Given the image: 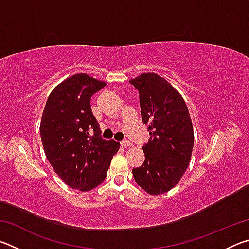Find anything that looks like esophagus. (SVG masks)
Masks as SVG:
<instances>
[{
    "label": "esophagus",
    "instance_id": "esophagus-1",
    "mask_svg": "<svg viewBox=\"0 0 249 249\" xmlns=\"http://www.w3.org/2000/svg\"><path fill=\"white\" fill-rule=\"evenodd\" d=\"M120 144H121L122 147H125V148H127V147L132 146V144H130V142H129V141H126V140L120 142Z\"/></svg>",
    "mask_w": 249,
    "mask_h": 249
}]
</instances>
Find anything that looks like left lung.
Here are the masks:
<instances>
[{
    "mask_svg": "<svg viewBox=\"0 0 249 249\" xmlns=\"http://www.w3.org/2000/svg\"><path fill=\"white\" fill-rule=\"evenodd\" d=\"M140 93L142 123L150 138L145 161L134 168L136 183L149 195H162L179 182L190 161L195 135L187 104L171 84L155 73L129 81Z\"/></svg>",
    "mask_w": 249,
    "mask_h": 249,
    "instance_id": "obj_1",
    "label": "left lung"
}]
</instances>
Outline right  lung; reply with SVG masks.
Masks as SVG:
<instances>
[{
	"mask_svg": "<svg viewBox=\"0 0 249 249\" xmlns=\"http://www.w3.org/2000/svg\"><path fill=\"white\" fill-rule=\"evenodd\" d=\"M107 83L86 73L66 79L48 96L40 121V137L50 165L66 184L89 191L104 181L120 148L101 136L91 96Z\"/></svg>",
	"mask_w": 249,
	"mask_h": 249,
	"instance_id": "obj_1",
	"label": "right lung"
}]
</instances>
